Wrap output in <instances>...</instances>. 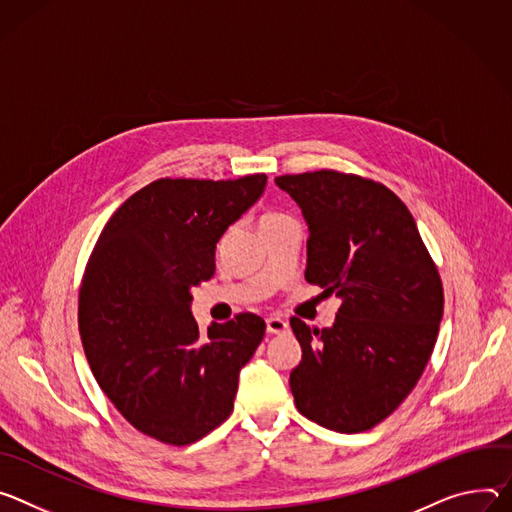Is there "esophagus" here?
Returning a JSON list of instances; mask_svg holds the SVG:
<instances>
[{
    "label": "esophagus",
    "mask_w": 512,
    "mask_h": 512,
    "mask_svg": "<svg viewBox=\"0 0 512 512\" xmlns=\"http://www.w3.org/2000/svg\"><path fill=\"white\" fill-rule=\"evenodd\" d=\"M266 329H268V333H287L289 321H285L278 315H270V317H266Z\"/></svg>",
    "instance_id": "1"
}]
</instances>
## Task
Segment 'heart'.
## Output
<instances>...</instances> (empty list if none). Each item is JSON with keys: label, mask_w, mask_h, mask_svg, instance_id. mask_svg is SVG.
<instances>
[{"label": "heart", "mask_w": 512, "mask_h": 512, "mask_svg": "<svg viewBox=\"0 0 512 512\" xmlns=\"http://www.w3.org/2000/svg\"><path fill=\"white\" fill-rule=\"evenodd\" d=\"M289 215H282V213H266L260 221V225H266V223H272V221H280V219H287Z\"/></svg>", "instance_id": "1"}]
</instances>
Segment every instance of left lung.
Here are the masks:
<instances>
[{
	"label": "left lung",
	"instance_id": "1",
	"mask_svg": "<svg viewBox=\"0 0 512 512\" xmlns=\"http://www.w3.org/2000/svg\"><path fill=\"white\" fill-rule=\"evenodd\" d=\"M309 225L305 278L342 299L331 327L291 319L303 358L291 372L301 415L360 433L399 409L437 342L443 287L407 205L337 170L274 179Z\"/></svg>",
	"mask_w": 512,
	"mask_h": 512
}]
</instances>
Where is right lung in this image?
I'll return each instance as SVG.
<instances>
[{
  "label": "right lung",
  "instance_id": "add662e5",
  "mask_svg": "<svg viewBox=\"0 0 512 512\" xmlns=\"http://www.w3.org/2000/svg\"><path fill=\"white\" fill-rule=\"evenodd\" d=\"M266 175L158 179L109 217L79 289V333L91 372L122 417L168 445H189L234 411L238 374L266 323L191 315V289L215 272L223 232L252 207Z\"/></svg>",
  "mask_w": 512,
  "mask_h": 512
}]
</instances>
